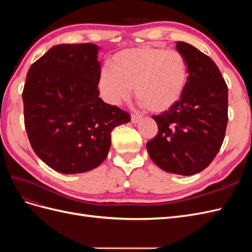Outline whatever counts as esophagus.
Instances as JSON below:
<instances>
[{
	"label": "esophagus",
	"mask_w": 252,
	"mask_h": 252,
	"mask_svg": "<svg viewBox=\"0 0 252 252\" xmlns=\"http://www.w3.org/2000/svg\"><path fill=\"white\" fill-rule=\"evenodd\" d=\"M142 119H143V117L140 116V114H131V123L132 124H138Z\"/></svg>",
	"instance_id": "obj_1"
}]
</instances>
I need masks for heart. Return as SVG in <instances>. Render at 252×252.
<instances>
[{"instance_id":"obj_1","label":"heart","mask_w":252,"mask_h":252,"mask_svg":"<svg viewBox=\"0 0 252 252\" xmlns=\"http://www.w3.org/2000/svg\"><path fill=\"white\" fill-rule=\"evenodd\" d=\"M110 67L98 75L97 88L103 100L118 106L128 101L132 88L143 106L164 112L177 104L186 89L189 69L178 50L154 46L127 48L114 55Z\"/></svg>"}]
</instances>
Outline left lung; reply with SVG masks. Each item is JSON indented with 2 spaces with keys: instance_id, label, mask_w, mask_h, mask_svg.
<instances>
[{
  "instance_id": "obj_1",
  "label": "left lung",
  "mask_w": 252,
  "mask_h": 252,
  "mask_svg": "<svg viewBox=\"0 0 252 252\" xmlns=\"http://www.w3.org/2000/svg\"><path fill=\"white\" fill-rule=\"evenodd\" d=\"M175 48L187 60V86L173 107L152 117L158 131L146 148L164 171L192 175L208 167L222 146L228 122V88L208 56L185 42H177Z\"/></svg>"
}]
</instances>
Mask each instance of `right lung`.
I'll list each match as a JSON object with an SVG mask.
<instances>
[{"instance_id": "add662e5", "label": "right lung", "mask_w": 252, "mask_h": 252, "mask_svg": "<svg viewBox=\"0 0 252 252\" xmlns=\"http://www.w3.org/2000/svg\"><path fill=\"white\" fill-rule=\"evenodd\" d=\"M95 44H61L30 66L23 90L30 145L61 173L93 170L103 163L112 129L129 113L98 97L101 63Z\"/></svg>"}]
</instances>
